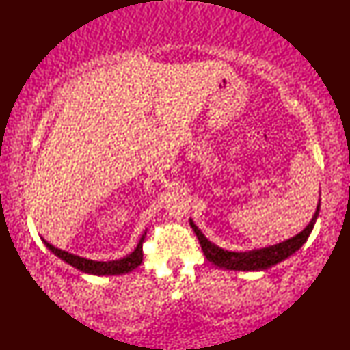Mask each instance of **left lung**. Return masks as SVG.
I'll return each mask as SVG.
<instances>
[{"label": "left lung", "mask_w": 350, "mask_h": 350, "mask_svg": "<svg viewBox=\"0 0 350 350\" xmlns=\"http://www.w3.org/2000/svg\"><path fill=\"white\" fill-rule=\"evenodd\" d=\"M319 211H321V203L317 204L316 213L313 219L310 221V224L304 228L299 234L292 237V239L284 241L278 245H272V247L248 252H232L222 250L211 241H207L204 234L200 232L198 227L192 222V219H189V224L198 237V242L202 245V250L206 258L213 265L230 271H263L267 269V267L282 262V260H286L288 256H292L295 251H298L302 245L307 242L310 233L313 232V227L319 217Z\"/></svg>", "instance_id": "8db88e82"}]
</instances>
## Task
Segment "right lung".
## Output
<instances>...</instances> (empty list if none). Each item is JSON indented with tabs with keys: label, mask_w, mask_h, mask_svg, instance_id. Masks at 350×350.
I'll return each instance as SVG.
<instances>
[{
	"label": "right lung",
	"mask_w": 350,
	"mask_h": 350,
	"mask_svg": "<svg viewBox=\"0 0 350 350\" xmlns=\"http://www.w3.org/2000/svg\"><path fill=\"white\" fill-rule=\"evenodd\" d=\"M146 237V232L141 237L139 243L137 245L135 251L129 254L128 257H124L122 260H114V262H93V260H87L83 257L73 256L70 252H66L58 250L55 247H52L51 243H48L46 241H43L44 245L54 252L57 257H60L62 260H64L66 263H69L70 266L77 267V269L87 272V273H93V275H118V273H128L132 272L135 267H138L143 262V242Z\"/></svg>",
	"instance_id": "obj_1"
}]
</instances>
